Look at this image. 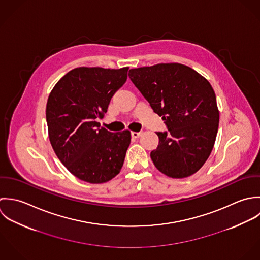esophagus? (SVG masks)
<instances>
[{"label": "esophagus", "instance_id": "obj_1", "mask_svg": "<svg viewBox=\"0 0 260 260\" xmlns=\"http://www.w3.org/2000/svg\"><path fill=\"white\" fill-rule=\"evenodd\" d=\"M141 135H142V133H141V132H132V137H133V138H135V139L139 138Z\"/></svg>", "mask_w": 260, "mask_h": 260}]
</instances>
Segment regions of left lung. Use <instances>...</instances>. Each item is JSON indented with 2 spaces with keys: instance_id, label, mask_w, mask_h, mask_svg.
Masks as SVG:
<instances>
[{
  "instance_id": "obj_1",
  "label": "left lung",
  "mask_w": 260,
  "mask_h": 260,
  "mask_svg": "<svg viewBox=\"0 0 260 260\" xmlns=\"http://www.w3.org/2000/svg\"><path fill=\"white\" fill-rule=\"evenodd\" d=\"M128 76L168 131L157 132L151 157L168 177L195 174L210 156L219 126L215 92L206 78L180 63L131 69Z\"/></svg>"
}]
</instances>
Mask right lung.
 Returning <instances> with one entry per match:
<instances>
[{"label": "right lung", "mask_w": 260, "mask_h": 260, "mask_svg": "<svg viewBox=\"0 0 260 260\" xmlns=\"http://www.w3.org/2000/svg\"><path fill=\"white\" fill-rule=\"evenodd\" d=\"M128 67L104 69L78 67L54 86L46 105V120L53 150L78 179L102 184L121 170L131 132L110 133L103 118L113 94L125 83Z\"/></svg>", "instance_id": "add662e5"}]
</instances>
